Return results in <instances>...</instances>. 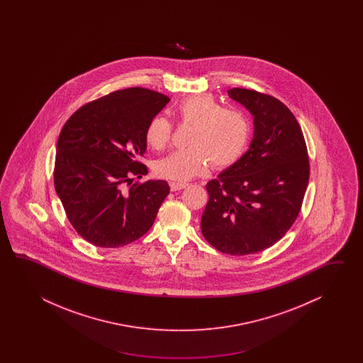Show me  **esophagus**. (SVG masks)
Wrapping results in <instances>:
<instances>
[{"mask_svg":"<svg viewBox=\"0 0 363 363\" xmlns=\"http://www.w3.org/2000/svg\"><path fill=\"white\" fill-rule=\"evenodd\" d=\"M185 186H188L186 183H175V182H172L170 183V188L172 192H177V191H182V189H184Z\"/></svg>","mask_w":363,"mask_h":363,"instance_id":"obj_1","label":"esophagus"}]
</instances>
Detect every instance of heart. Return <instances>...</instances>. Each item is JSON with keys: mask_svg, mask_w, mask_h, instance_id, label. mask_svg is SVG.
Segmentation results:
<instances>
[{"mask_svg": "<svg viewBox=\"0 0 363 363\" xmlns=\"http://www.w3.org/2000/svg\"><path fill=\"white\" fill-rule=\"evenodd\" d=\"M174 114L182 124H192L186 143L191 147L179 149L155 162V174L170 180L185 182L205 174L211 161L218 169L238 162L245 153L252 123L242 110L223 106L213 94H193L180 101ZM172 124L162 116L149 121L144 138L149 147L162 150L169 145Z\"/></svg>", "mask_w": 363, "mask_h": 363, "instance_id": "obj_1", "label": "heart"}]
</instances>
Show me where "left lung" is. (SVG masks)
Segmentation results:
<instances>
[{"label": "left lung", "mask_w": 363, "mask_h": 363, "mask_svg": "<svg viewBox=\"0 0 363 363\" xmlns=\"http://www.w3.org/2000/svg\"><path fill=\"white\" fill-rule=\"evenodd\" d=\"M228 96L255 116V135L247 153L206 184L201 231L222 253L255 255L278 242L298 216L310 175L308 147L281 101L245 88Z\"/></svg>", "instance_id": "8db88e82"}]
</instances>
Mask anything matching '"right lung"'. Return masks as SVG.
Segmentation results:
<instances>
[{"instance_id":"add662e5","label":"right lung","mask_w":363,"mask_h":363,"mask_svg":"<svg viewBox=\"0 0 363 363\" xmlns=\"http://www.w3.org/2000/svg\"><path fill=\"white\" fill-rule=\"evenodd\" d=\"M170 99L133 86L108 93L77 110L57 141L55 192L75 231L96 247H119L145 235L170 193L164 180L135 183L147 169L149 121Z\"/></svg>"}]
</instances>
